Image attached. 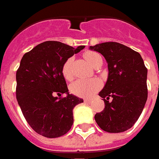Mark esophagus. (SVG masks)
Listing matches in <instances>:
<instances>
[{"mask_svg":"<svg viewBox=\"0 0 159 159\" xmlns=\"http://www.w3.org/2000/svg\"><path fill=\"white\" fill-rule=\"evenodd\" d=\"M92 99H88V98H86V99H84V102L85 103H92Z\"/></svg>","mask_w":159,"mask_h":159,"instance_id":"1","label":"esophagus"}]
</instances>
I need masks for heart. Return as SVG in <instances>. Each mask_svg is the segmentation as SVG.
<instances>
[{
  "instance_id": "obj_1",
  "label": "heart",
  "mask_w": 159,
  "mask_h": 159,
  "mask_svg": "<svg viewBox=\"0 0 159 159\" xmlns=\"http://www.w3.org/2000/svg\"><path fill=\"white\" fill-rule=\"evenodd\" d=\"M85 60L89 62L91 66H94V64L97 61V60L99 58L100 55L98 53L93 52V51H88L85 53ZM73 59L68 58L65 61L61 67V74L65 80H69L72 79V71H71V65H72ZM101 87V82L99 80L92 78L89 80H78L74 81L72 85H70V92L74 94V95L82 97V98H89L92 97L94 93L98 92Z\"/></svg>"
}]
</instances>
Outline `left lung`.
Here are the masks:
<instances>
[{
  "label": "left lung",
  "instance_id": "left-lung-1",
  "mask_svg": "<svg viewBox=\"0 0 159 159\" xmlns=\"http://www.w3.org/2000/svg\"><path fill=\"white\" fill-rule=\"evenodd\" d=\"M90 49L102 54L108 63V80L98 95L104 109L95 121L108 133H121L139 119L147 99V68L139 53L119 43L107 42ZM111 100H109V98Z\"/></svg>",
  "mask_w": 159,
  "mask_h": 159
}]
</instances>
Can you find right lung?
<instances>
[{"label": "right lung", "mask_w": 159, "mask_h": 159, "mask_svg": "<svg viewBox=\"0 0 159 159\" xmlns=\"http://www.w3.org/2000/svg\"><path fill=\"white\" fill-rule=\"evenodd\" d=\"M84 48L46 41L25 53L20 61L16 73L17 101L28 124L38 134L57 138L70 130L73 110L83 99L69 94L61 67ZM61 94L67 96L61 98Z\"/></svg>", "instance_id": "1"}]
</instances>
